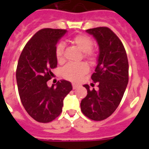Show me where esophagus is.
<instances>
[{
    "mask_svg": "<svg viewBox=\"0 0 149 149\" xmlns=\"http://www.w3.org/2000/svg\"><path fill=\"white\" fill-rule=\"evenodd\" d=\"M78 85H77V84H72V89H73V90H76V89L77 88V87H78Z\"/></svg>",
    "mask_w": 149,
    "mask_h": 149,
    "instance_id": "obj_1",
    "label": "esophagus"
}]
</instances>
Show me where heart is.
Returning a JSON list of instances; mask_svg holds the SVG:
<instances>
[{
    "label": "heart",
    "mask_w": 149,
    "mask_h": 149,
    "mask_svg": "<svg viewBox=\"0 0 149 149\" xmlns=\"http://www.w3.org/2000/svg\"><path fill=\"white\" fill-rule=\"evenodd\" d=\"M72 42L83 51V56L89 61H93L96 58V52L93 49V42L90 37L85 35H77L72 38ZM55 55L58 63L64 59V45L57 43L55 48ZM89 72L88 65L85 63H69L64 66L62 71L63 77L72 82H78L84 75Z\"/></svg>",
    "instance_id": "obj_1"
}]
</instances>
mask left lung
Instances as JSON below:
<instances>
[{"label": "left lung", "instance_id": "left-lung-1", "mask_svg": "<svg viewBox=\"0 0 149 149\" xmlns=\"http://www.w3.org/2000/svg\"><path fill=\"white\" fill-rule=\"evenodd\" d=\"M97 39L100 48L98 64L91 76L98 91L90 90L82 100L80 107L84 115L93 120H103L112 114L122 100L128 83V60L123 43L107 27L87 29Z\"/></svg>", "mask_w": 149, "mask_h": 149}]
</instances>
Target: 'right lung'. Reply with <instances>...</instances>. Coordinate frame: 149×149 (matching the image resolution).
<instances>
[{"label":"right lung","instance_id":"add662e5","mask_svg":"<svg viewBox=\"0 0 149 149\" xmlns=\"http://www.w3.org/2000/svg\"><path fill=\"white\" fill-rule=\"evenodd\" d=\"M65 29H42L27 42L20 55L16 79L20 99L27 113L40 123H49L59 116L63 100L72 91L69 81L61 80L49 87L47 82L57 67L55 48Z\"/></svg>","mask_w":149,"mask_h":149}]
</instances>
